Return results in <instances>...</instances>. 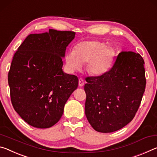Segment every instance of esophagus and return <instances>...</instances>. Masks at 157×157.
<instances>
[{
  "label": "esophagus",
  "mask_w": 157,
  "mask_h": 157,
  "mask_svg": "<svg viewBox=\"0 0 157 157\" xmlns=\"http://www.w3.org/2000/svg\"><path fill=\"white\" fill-rule=\"evenodd\" d=\"M78 86L80 87H83L84 86V81L83 80V78H80L78 79Z\"/></svg>",
  "instance_id": "34e87169"
}]
</instances>
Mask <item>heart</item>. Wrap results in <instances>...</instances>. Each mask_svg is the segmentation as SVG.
<instances>
[{
	"mask_svg": "<svg viewBox=\"0 0 157 157\" xmlns=\"http://www.w3.org/2000/svg\"><path fill=\"white\" fill-rule=\"evenodd\" d=\"M113 51L98 40H86L77 44L74 51L67 53L65 67L69 72H74L86 63L88 72L93 76L104 74L111 63Z\"/></svg>",
	"mask_w": 157,
	"mask_h": 157,
	"instance_id": "b5f03b06",
	"label": "heart"
}]
</instances>
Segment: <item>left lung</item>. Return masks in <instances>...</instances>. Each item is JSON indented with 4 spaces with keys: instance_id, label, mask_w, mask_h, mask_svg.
Instances as JSON below:
<instances>
[{
    "instance_id": "1",
    "label": "left lung",
    "mask_w": 157,
    "mask_h": 157,
    "mask_svg": "<svg viewBox=\"0 0 157 157\" xmlns=\"http://www.w3.org/2000/svg\"><path fill=\"white\" fill-rule=\"evenodd\" d=\"M144 64L139 53L122 51L109 71L87 77L85 113L94 130L113 132L133 120L145 89Z\"/></svg>"
}]
</instances>
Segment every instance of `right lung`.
<instances>
[{"mask_svg":"<svg viewBox=\"0 0 157 157\" xmlns=\"http://www.w3.org/2000/svg\"><path fill=\"white\" fill-rule=\"evenodd\" d=\"M76 33L49 29L30 34L14 53L8 73L12 106L20 117L34 127L56 124L78 79L63 71L66 48Z\"/></svg>","mask_w":157,"mask_h":157,"instance_id":"add662e5","label":"right lung"}]
</instances>
